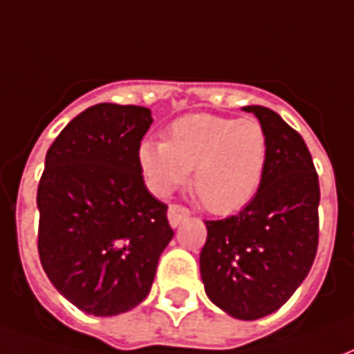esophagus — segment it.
<instances>
[{
	"mask_svg": "<svg viewBox=\"0 0 354 354\" xmlns=\"http://www.w3.org/2000/svg\"><path fill=\"white\" fill-rule=\"evenodd\" d=\"M189 218V210L184 207V205H176L172 203L169 207V222L172 227H178L180 223Z\"/></svg>",
	"mask_w": 354,
	"mask_h": 354,
	"instance_id": "esophagus-1",
	"label": "esophagus"
}]
</instances>
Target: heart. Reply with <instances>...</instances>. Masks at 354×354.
<instances>
[{
	"label": "heart",
	"mask_w": 354,
	"mask_h": 354,
	"mask_svg": "<svg viewBox=\"0 0 354 354\" xmlns=\"http://www.w3.org/2000/svg\"><path fill=\"white\" fill-rule=\"evenodd\" d=\"M267 162L266 129L254 117L185 115L170 123L165 142L144 140L138 165L155 195H169L193 170V192L216 214L252 199Z\"/></svg>",
	"instance_id": "obj_1"
}]
</instances>
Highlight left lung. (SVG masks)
Returning <instances> with one entry per match:
<instances>
[{
	"instance_id": "left-lung-1",
	"label": "left lung",
	"mask_w": 354,
	"mask_h": 354,
	"mask_svg": "<svg viewBox=\"0 0 354 354\" xmlns=\"http://www.w3.org/2000/svg\"><path fill=\"white\" fill-rule=\"evenodd\" d=\"M267 136V162L252 201L239 214L205 220L201 279L210 301L256 320L286 304L319 246V174L299 132L263 106H246Z\"/></svg>"
}]
</instances>
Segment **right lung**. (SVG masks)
<instances>
[{
    "instance_id": "right-lung-1",
    "label": "right lung",
    "mask_w": 354,
    "mask_h": 354,
    "mask_svg": "<svg viewBox=\"0 0 354 354\" xmlns=\"http://www.w3.org/2000/svg\"><path fill=\"white\" fill-rule=\"evenodd\" d=\"M142 106L96 104L50 144L37 185V252L45 273L81 311L111 317L151 290L174 231L147 192L138 147L151 124Z\"/></svg>"
}]
</instances>
